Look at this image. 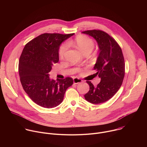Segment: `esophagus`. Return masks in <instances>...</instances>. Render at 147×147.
<instances>
[{"instance_id": "1", "label": "esophagus", "mask_w": 147, "mask_h": 147, "mask_svg": "<svg viewBox=\"0 0 147 147\" xmlns=\"http://www.w3.org/2000/svg\"><path fill=\"white\" fill-rule=\"evenodd\" d=\"M73 82H74V84H77L82 82V80H81V79H80L78 78L75 77L73 78Z\"/></svg>"}]
</instances>
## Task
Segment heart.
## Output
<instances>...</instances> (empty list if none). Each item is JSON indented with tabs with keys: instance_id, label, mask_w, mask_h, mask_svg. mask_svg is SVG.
<instances>
[{
	"instance_id": "heart-1",
	"label": "heart",
	"mask_w": 147,
	"mask_h": 147,
	"mask_svg": "<svg viewBox=\"0 0 147 147\" xmlns=\"http://www.w3.org/2000/svg\"><path fill=\"white\" fill-rule=\"evenodd\" d=\"M74 45L83 53H86L88 52H91L92 51L94 44L92 39L88 37L87 36L81 35L76 37L75 40L73 42ZM67 50L66 45H63L59 49V57L60 58L63 57L64 55Z\"/></svg>"
}]
</instances>
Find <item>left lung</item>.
Returning a JSON list of instances; mask_svg holds the SVG:
<instances>
[{
  "mask_svg": "<svg viewBox=\"0 0 147 147\" xmlns=\"http://www.w3.org/2000/svg\"><path fill=\"white\" fill-rule=\"evenodd\" d=\"M82 33L94 38L98 45L99 53L94 67L95 75L100 82L94 87L91 81L89 91L84 95L86 100L99 104L110 99L120 88L124 77L125 64L121 49L116 40L105 32L88 30Z\"/></svg>",
  "mask_w": 147,
  "mask_h": 147,
  "instance_id": "8db88e82",
  "label": "left lung"
}]
</instances>
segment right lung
I'll return each instance as SVG.
<instances>
[{
	"mask_svg": "<svg viewBox=\"0 0 147 147\" xmlns=\"http://www.w3.org/2000/svg\"><path fill=\"white\" fill-rule=\"evenodd\" d=\"M74 34H43L30 41L20 57L18 72L25 92L39 106L53 108L63 100L66 90L73 80L66 77L56 81L51 79L49 72L59 61L61 44Z\"/></svg>",
	"mask_w": 147,
	"mask_h": 147,
	"instance_id": "1",
	"label": "right lung"
}]
</instances>
